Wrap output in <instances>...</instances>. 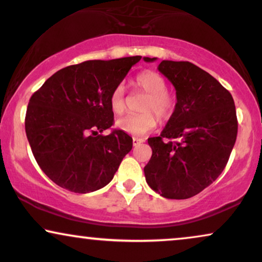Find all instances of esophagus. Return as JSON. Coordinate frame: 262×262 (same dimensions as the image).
I'll return each mask as SVG.
<instances>
[{
	"instance_id": "34e87169",
	"label": "esophagus",
	"mask_w": 262,
	"mask_h": 262,
	"mask_svg": "<svg viewBox=\"0 0 262 262\" xmlns=\"http://www.w3.org/2000/svg\"><path fill=\"white\" fill-rule=\"evenodd\" d=\"M141 142H144V140H142V139L133 138V145H134V146H137V145H139V144H141Z\"/></svg>"
}]
</instances>
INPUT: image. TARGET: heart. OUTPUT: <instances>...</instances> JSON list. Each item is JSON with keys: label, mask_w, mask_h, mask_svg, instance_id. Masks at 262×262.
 Masks as SVG:
<instances>
[{"label": "heart", "mask_w": 262, "mask_h": 262, "mask_svg": "<svg viewBox=\"0 0 262 262\" xmlns=\"http://www.w3.org/2000/svg\"><path fill=\"white\" fill-rule=\"evenodd\" d=\"M135 87L144 92L146 98L141 104L142 114L127 115L116 122V127L124 133L142 137L152 130L157 124V120L153 114L161 120H167L173 114L175 98L169 91H167V82L154 71H144L135 77ZM125 104V94L123 85H117L111 93L110 108L116 115L123 114ZM154 112L153 114L151 112Z\"/></svg>", "instance_id": "obj_1"}]
</instances>
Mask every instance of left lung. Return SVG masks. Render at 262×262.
I'll use <instances>...</instances> for the list:
<instances>
[{
    "label": "left lung",
    "instance_id": "8db88e82",
    "mask_svg": "<svg viewBox=\"0 0 262 262\" xmlns=\"http://www.w3.org/2000/svg\"><path fill=\"white\" fill-rule=\"evenodd\" d=\"M158 70L173 83L177 104L160 137L147 139L152 156L144 173L161 196L186 200L226 167L237 139L236 106L230 92L192 62L163 60Z\"/></svg>",
    "mask_w": 262,
    "mask_h": 262
}]
</instances>
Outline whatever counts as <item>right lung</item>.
I'll use <instances>...</instances> for the list:
<instances>
[{"label":"right lung","instance_id":"add662e5","mask_svg":"<svg viewBox=\"0 0 262 262\" xmlns=\"http://www.w3.org/2000/svg\"><path fill=\"white\" fill-rule=\"evenodd\" d=\"M140 55L88 60L61 69L30 98L25 132L39 168L76 193L106 186L133 139L114 124L110 97Z\"/></svg>","mask_w":262,"mask_h":262}]
</instances>
